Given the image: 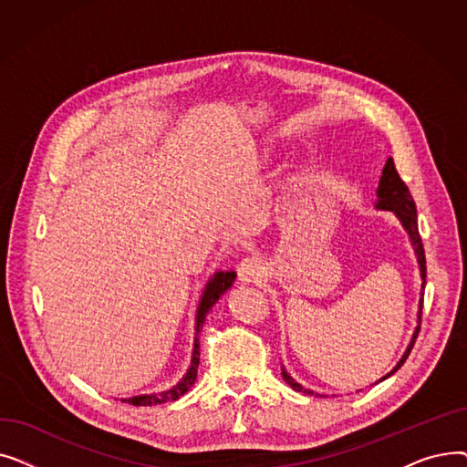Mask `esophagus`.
<instances>
[{
  "label": "esophagus",
  "instance_id": "1",
  "mask_svg": "<svg viewBox=\"0 0 467 467\" xmlns=\"http://www.w3.org/2000/svg\"><path fill=\"white\" fill-rule=\"evenodd\" d=\"M263 263L257 257H246L238 265V278L244 284H257L263 278Z\"/></svg>",
  "mask_w": 467,
  "mask_h": 467
}]
</instances>
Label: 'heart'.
Segmentation results:
<instances>
[{"instance_id":"1","label":"heart","mask_w":467,"mask_h":467,"mask_svg":"<svg viewBox=\"0 0 467 467\" xmlns=\"http://www.w3.org/2000/svg\"><path fill=\"white\" fill-rule=\"evenodd\" d=\"M261 161H263V159H261Z\"/></svg>"}]
</instances>
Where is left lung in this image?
<instances>
[{
	"label": "left lung",
	"instance_id": "8db88e82",
	"mask_svg": "<svg viewBox=\"0 0 467 467\" xmlns=\"http://www.w3.org/2000/svg\"><path fill=\"white\" fill-rule=\"evenodd\" d=\"M377 194H379V204H377V206L382 208V210L394 212V213L400 217L403 227L407 229V233H409V236H410V242H412V246H414V252H416V257H419V263H420L422 289H424V285H426V255H424L422 238H420V233H419V221H416V206H414V201H412V196H410V192H409V187L405 185V182H403L401 176L398 174L394 159H391V157L386 161V166H384V170H382V178H380V185H379ZM422 296H424V293H422ZM422 303H424V299H420L419 326H416V331H414V335H412L410 345H409L407 352L403 354V358L400 359V363L394 367V371H391V373H396V371L400 369V367L405 363V359L409 358V354H410V350H412V347H414L416 337H419V333H420V324H422ZM391 373H388L384 379H388ZM282 377H284V380H285L293 389L305 391V394H312L310 389H305L301 384H297L296 380H293L284 369H282ZM384 379H380V380H384Z\"/></svg>",
	"mask_w": 467,
	"mask_h": 467
}]
</instances>
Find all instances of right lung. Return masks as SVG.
Masks as SVG:
<instances>
[{"label": "right lung", "mask_w": 467, "mask_h": 467, "mask_svg": "<svg viewBox=\"0 0 467 467\" xmlns=\"http://www.w3.org/2000/svg\"><path fill=\"white\" fill-rule=\"evenodd\" d=\"M236 278V273H215L213 278L206 284V289L202 293V299L199 305V312H196V338H194V348H192V359H191V367L187 375L174 386L162 394H151V396H136V398H129V400H122L130 405L136 407H151V405H161L166 401H176L178 398H182L185 391L194 384L196 380V367H199L201 361V342H199V333L206 322V316L212 310V306L219 301V297L223 296V293L233 285Z\"/></svg>", "instance_id": "add662e5"}]
</instances>
